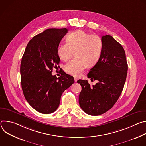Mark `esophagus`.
Here are the masks:
<instances>
[{"label":"esophagus","instance_id":"esophagus-1","mask_svg":"<svg viewBox=\"0 0 146 146\" xmlns=\"http://www.w3.org/2000/svg\"><path fill=\"white\" fill-rule=\"evenodd\" d=\"M74 81H75V82H77V80H78L77 78V77H74Z\"/></svg>","mask_w":146,"mask_h":146}]
</instances>
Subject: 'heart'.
<instances>
[{
  "mask_svg": "<svg viewBox=\"0 0 146 146\" xmlns=\"http://www.w3.org/2000/svg\"><path fill=\"white\" fill-rule=\"evenodd\" d=\"M103 43L101 38L82 30H77L66 37V43L59 45L58 54L63 60H67L73 55L76 56L67 63L64 70L68 74L78 76L87 66L95 65L101 55Z\"/></svg>",
  "mask_w": 146,
  "mask_h": 146,
  "instance_id": "heart-1",
  "label": "heart"
}]
</instances>
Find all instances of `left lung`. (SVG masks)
Masks as SVG:
<instances>
[{"label": "left lung", "mask_w": 146, "mask_h": 146, "mask_svg": "<svg viewBox=\"0 0 146 146\" xmlns=\"http://www.w3.org/2000/svg\"><path fill=\"white\" fill-rule=\"evenodd\" d=\"M103 47L97 63L87 76L98 80L91 86L87 80H78L82 90L79 105L87 114L99 115L109 110L118 99L126 81L128 64L122 46L111 36L102 37Z\"/></svg>", "instance_id": "1"}]
</instances>
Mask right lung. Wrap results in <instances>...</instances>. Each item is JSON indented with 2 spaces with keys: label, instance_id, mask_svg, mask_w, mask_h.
Listing matches in <instances>:
<instances>
[{
  "label": "right lung",
  "instance_id": "1",
  "mask_svg": "<svg viewBox=\"0 0 146 146\" xmlns=\"http://www.w3.org/2000/svg\"><path fill=\"white\" fill-rule=\"evenodd\" d=\"M66 28H50L34 36L28 43L20 66L24 95L29 105L42 114H50L58 108L61 95L74 83L65 72L52 76L60 62L58 48Z\"/></svg>",
  "mask_w": 146,
  "mask_h": 146
}]
</instances>
